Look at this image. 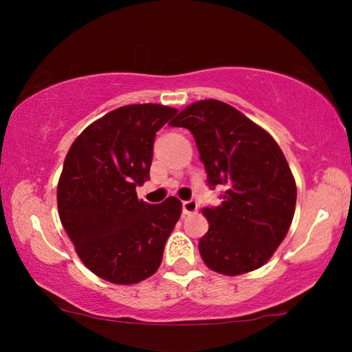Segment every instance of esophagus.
<instances>
[{
  "label": "esophagus",
  "mask_w": 352,
  "mask_h": 352,
  "mask_svg": "<svg viewBox=\"0 0 352 352\" xmlns=\"http://www.w3.org/2000/svg\"><path fill=\"white\" fill-rule=\"evenodd\" d=\"M197 208H199V205H197L195 200H184V201H182V211H184L186 214L194 213V211H197Z\"/></svg>",
  "instance_id": "obj_1"
}]
</instances>
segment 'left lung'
I'll return each mask as SVG.
<instances>
[{
	"label": "left lung",
	"mask_w": 352,
	"mask_h": 352,
	"mask_svg": "<svg viewBox=\"0 0 352 352\" xmlns=\"http://www.w3.org/2000/svg\"><path fill=\"white\" fill-rule=\"evenodd\" d=\"M170 124L189 129L208 187H223L221 204L201 210L210 224L199 242L201 259L224 276L261 267L295 214L296 184L280 147L237 109L214 99L194 102Z\"/></svg>",
	"instance_id": "left-lung-1"
}]
</instances>
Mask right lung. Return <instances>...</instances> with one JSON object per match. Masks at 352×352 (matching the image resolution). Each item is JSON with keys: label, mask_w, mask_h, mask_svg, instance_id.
Wrapping results in <instances>:
<instances>
[{"label": "right lung", "mask_w": 352, "mask_h": 352, "mask_svg": "<svg viewBox=\"0 0 352 352\" xmlns=\"http://www.w3.org/2000/svg\"><path fill=\"white\" fill-rule=\"evenodd\" d=\"M177 113L158 104L115 109L89 124L64 162L57 206L67 235L86 267L120 285L151 277L181 216V201L138 200L151 179L155 133Z\"/></svg>", "instance_id": "right-lung-1"}]
</instances>
